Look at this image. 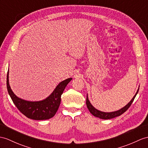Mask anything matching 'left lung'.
Wrapping results in <instances>:
<instances>
[{
    "instance_id": "left-lung-1",
    "label": "left lung",
    "mask_w": 148,
    "mask_h": 148,
    "mask_svg": "<svg viewBox=\"0 0 148 148\" xmlns=\"http://www.w3.org/2000/svg\"><path fill=\"white\" fill-rule=\"evenodd\" d=\"M138 91H139V88L138 90V91H137L136 93L135 94V95L133 97V98L132 99L131 101L129 102L125 106H124V107H122V109H119V110H117V111L112 112H102V111L96 109L92 105L91 103L90 102L88 98V95H87V96H86V107H87L89 111L90 112V113L93 115V116H94L95 117H99L100 119H112V118H114V117H116L117 116H121V115H122V114L124 113L125 112L129 109V107H130L131 105L132 104V102L134 101V100L135 97L137 95V93H138Z\"/></svg>"
}]
</instances>
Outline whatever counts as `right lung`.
I'll return each instance as SVG.
<instances>
[{
  "label": "right lung",
  "mask_w": 148,
  "mask_h": 148,
  "mask_svg": "<svg viewBox=\"0 0 148 148\" xmlns=\"http://www.w3.org/2000/svg\"><path fill=\"white\" fill-rule=\"evenodd\" d=\"M71 80V78H69L60 82L51 95L41 101H27L14 94L9 85V70L7 75V88L12 102L25 116L33 120H46L53 117L56 113L60 105L61 96Z\"/></svg>",
  "instance_id": "add662e5"
}]
</instances>
